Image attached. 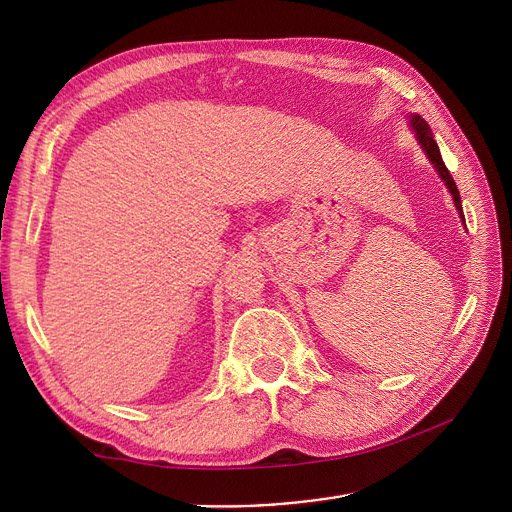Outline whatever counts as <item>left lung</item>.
Instances as JSON below:
<instances>
[{
	"label": "left lung",
	"mask_w": 512,
	"mask_h": 512,
	"mask_svg": "<svg viewBox=\"0 0 512 512\" xmlns=\"http://www.w3.org/2000/svg\"><path fill=\"white\" fill-rule=\"evenodd\" d=\"M409 124H411V128L415 130V134H417V141H419L421 149L425 151L427 159L432 161L434 168H436V172H438V174H440V178L444 180V184H446V188H448V193L452 195V201H454V205H456V211L461 213V220H463V224H465V215H463V205H461L459 188H456V182L452 180V176H450L448 168L444 166L442 155H440V149H438V143L434 141L432 128L427 126V122H425L419 114H411V116H409Z\"/></svg>",
	"instance_id": "1"
}]
</instances>
